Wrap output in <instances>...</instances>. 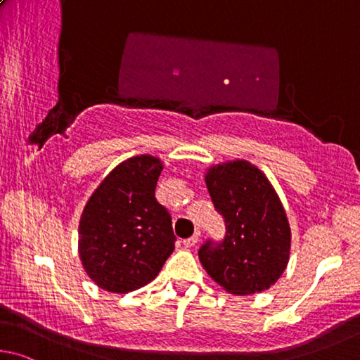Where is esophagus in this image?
Masks as SVG:
<instances>
[{"instance_id": "1", "label": "esophagus", "mask_w": 360, "mask_h": 360, "mask_svg": "<svg viewBox=\"0 0 360 360\" xmlns=\"http://www.w3.org/2000/svg\"><path fill=\"white\" fill-rule=\"evenodd\" d=\"M199 237H200V232L196 231L190 238H186V240H184V245H185L186 248H193L194 245H196V243L199 242Z\"/></svg>"}]
</instances>
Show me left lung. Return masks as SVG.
Masks as SVG:
<instances>
[{
  "label": "left lung",
  "instance_id": "left-lung-1",
  "mask_svg": "<svg viewBox=\"0 0 360 360\" xmlns=\"http://www.w3.org/2000/svg\"><path fill=\"white\" fill-rule=\"evenodd\" d=\"M217 212L226 223L223 243L199 250L205 272L226 292L267 291L285 272L291 253V226L267 175L247 160L213 164L204 175Z\"/></svg>",
  "mask_w": 360,
  "mask_h": 360
}]
</instances>
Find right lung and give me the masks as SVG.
I'll use <instances>...</instances> for the list:
<instances>
[{"mask_svg":"<svg viewBox=\"0 0 360 360\" xmlns=\"http://www.w3.org/2000/svg\"><path fill=\"white\" fill-rule=\"evenodd\" d=\"M162 161L128 158L86 200L79 221V256L107 292L126 294L156 278L175 248L169 212L155 198Z\"/></svg>","mask_w":360,"mask_h":360,"instance_id":"1","label":"right lung"}]
</instances>
